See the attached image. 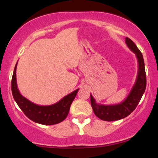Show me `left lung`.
Instances as JSON below:
<instances>
[{
	"label": "left lung",
	"instance_id": "left-lung-1",
	"mask_svg": "<svg viewBox=\"0 0 158 158\" xmlns=\"http://www.w3.org/2000/svg\"><path fill=\"white\" fill-rule=\"evenodd\" d=\"M125 42L127 47L135 54L138 62V72L135 83L130 93L124 101L115 105H103L97 103L90 94V103L94 114L100 119L112 122L122 119L129 116L136 109L141 100L146 88V73L143 56L136 44L130 39L126 37Z\"/></svg>",
	"mask_w": 158,
	"mask_h": 158
}]
</instances>
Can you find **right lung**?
Returning a JSON list of instances; mask_svg holds the SVG:
<instances>
[{
	"instance_id": "right-lung-1",
	"label": "right lung",
	"mask_w": 158,
	"mask_h": 158,
	"mask_svg": "<svg viewBox=\"0 0 158 158\" xmlns=\"http://www.w3.org/2000/svg\"><path fill=\"white\" fill-rule=\"evenodd\" d=\"M16 67L17 63L12 76V94L15 101L25 115L33 122L44 125L56 124L65 119L70 111L71 103L76 96L79 88L54 104L49 106L36 104L28 100L19 92L16 82Z\"/></svg>"
}]
</instances>
